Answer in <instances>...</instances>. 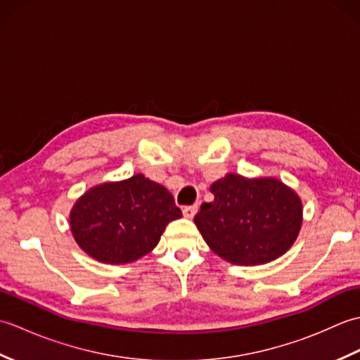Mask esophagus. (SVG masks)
<instances>
[{
  "instance_id": "34e87169",
  "label": "esophagus",
  "mask_w": 360,
  "mask_h": 360,
  "mask_svg": "<svg viewBox=\"0 0 360 360\" xmlns=\"http://www.w3.org/2000/svg\"><path fill=\"white\" fill-rule=\"evenodd\" d=\"M198 212V204L193 205H186L184 209H182V213H184L186 218H193Z\"/></svg>"
}]
</instances>
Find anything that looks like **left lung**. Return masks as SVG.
I'll return each mask as SVG.
<instances>
[{
	"instance_id": "8db88e82",
	"label": "left lung",
	"mask_w": 360,
	"mask_h": 360,
	"mask_svg": "<svg viewBox=\"0 0 360 360\" xmlns=\"http://www.w3.org/2000/svg\"><path fill=\"white\" fill-rule=\"evenodd\" d=\"M215 196L196 213L195 224L209 248L233 264H264L292 246L302 227V202L272 178L227 174L212 184Z\"/></svg>"
}]
</instances>
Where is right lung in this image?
Returning <instances> with one entry per match:
<instances>
[{
  "label": "right lung",
  "instance_id": "obj_1",
  "mask_svg": "<svg viewBox=\"0 0 360 360\" xmlns=\"http://www.w3.org/2000/svg\"><path fill=\"white\" fill-rule=\"evenodd\" d=\"M181 217L165 187L136 174L88 190L71 210V231L88 255L124 264L155 249L165 226Z\"/></svg>",
  "mask_w": 360,
  "mask_h": 360
}]
</instances>
